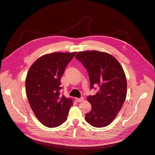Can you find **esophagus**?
<instances>
[{
    "label": "esophagus",
    "mask_w": 155,
    "mask_h": 155,
    "mask_svg": "<svg viewBox=\"0 0 155 155\" xmlns=\"http://www.w3.org/2000/svg\"><path fill=\"white\" fill-rule=\"evenodd\" d=\"M83 101H84V97H82L81 98H77V101L78 103H81V102H82Z\"/></svg>",
    "instance_id": "obj_1"
}]
</instances>
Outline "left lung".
Segmentation results:
<instances>
[{"mask_svg":"<svg viewBox=\"0 0 155 155\" xmlns=\"http://www.w3.org/2000/svg\"><path fill=\"white\" fill-rule=\"evenodd\" d=\"M88 71L91 88L98 92L88 96L92 109L85 120L90 125L102 128L109 125L120 111L126 100L127 81L117 59L108 53L96 50L79 51L75 56ZM96 89V88H95Z\"/></svg>","mask_w":155,"mask_h":155,"instance_id":"8db88e82","label":"left lung"}]
</instances>
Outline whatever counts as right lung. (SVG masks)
Instances as JSON below:
<instances>
[{
  "label": "right lung",
  "instance_id": "1",
  "mask_svg": "<svg viewBox=\"0 0 155 155\" xmlns=\"http://www.w3.org/2000/svg\"><path fill=\"white\" fill-rule=\"evenodd\" d=\"M76 52H54L40 57L31 66L25 79L31 109L42 124L54 128L67 118L73 100L61 94V78Z\"/></svg>",
  "mask_w": 155,
  "mask_h": 155
}]
</instances>
